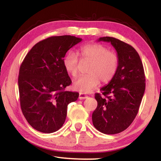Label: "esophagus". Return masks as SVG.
Masks as SVG:
<instances>
[{
	"instance_id": "obj_1",
	"label": "esophagus",
	"mask_w": 161,
	"mask_h": 161,
	"mask_svg": "<svg viewBox=\"0 0 161 161\" xmlns=\"http://www.w3.org/2000/svg\"><path fill=\"white\" fill-rule=\"evenodd\" d=\"M87 97H87L85 94H83V93H80V95H79V99H86Z\"/></svg>"
}]
</instances>
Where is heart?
I'll return each mask as SVG.
<instances>
[{
	"mask_svg": "<svg viewBox=\"0 0 161 161\" xmlns=\"http://www.w3.org/2000/svg\"><path fill=\"white\" fill-rule=\"evenodd\" d=\"M78 54L81 59L91 61L88 68L89 74L80 76L74 81V88L83 93H89L103 83L113 80L119 69V58L114 52L99 43H89L79 48ZM63 65L65 70L72 77L78 72L79 60L75 53H69L64 57Z\"/></svg>",
	"mask_w": 161,
	"mask_h": 161,
	"instance_id": "heart-1",
	"label": "heart"
}]
</instances>
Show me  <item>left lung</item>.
Masks as SVG:
<instances>
[{"mask_svg": "<svg viewBox=\"0 0 161 161\" xmlns=\"http://www.w3.org/2000/svg\"><path fill=\"white\" fill-rule=\"evenodd\" d=\"M98 41L111 42L119 58L116 75L108 85L95 94L97 107L92 114L94 126L105 134L126 130L137 115L146 89V77L140 56L131 45L111 37Z\"/></svg>", "mask_w": 161, "mask_h": 161, "instance_id": "obj_1", "label": "left lung"}]
</instances>
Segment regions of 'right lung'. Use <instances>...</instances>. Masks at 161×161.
Returning <instances> with one entry per match:
<instances>
[{
    "label": "right lung",
    "instance_id": "1",
    "mask_svg": "<svg viewBox=\"0 0 161 161\" xmlns=\"http://www.w3.org/2000/svg\"><path fill=\"white\" fill-rule=\"evenodd\" d=\"M81 41L71 35L52 36L35 44L20 65L18 89L22 112L38 131L50 133L63 126L67 105L78 99L77 92L64 91L72 80L63 59Z\"/></svg>",
    "mask_w": 161,
    "mask_h": 161
}]
</instances>
